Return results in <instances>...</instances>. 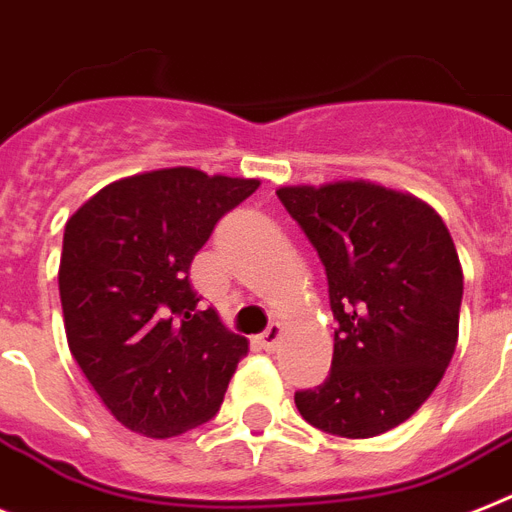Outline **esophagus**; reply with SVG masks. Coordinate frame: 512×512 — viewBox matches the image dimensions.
I'll use <instances>...</instances> for the list:
<instances>
[{
  "instance_id": "obj_1",
  "label": "esophagus",
  "mask_w": 512,
  "mask_h": 512,
  "mask_svg": "<svg viewBox=\"0 0 512 512\" xmlns=\"http://www.w3.org/2000/svg\"><path fill=\"white\" fill-rule=\"evenodd\" d=\"M280 340H282V327L277 322L269 324V327H266L264 332L259 335V342H261V348H264V350H277Z\"/></svg>"
}]
</instances>
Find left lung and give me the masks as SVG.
Listing matches in <instances>:
<instances>
[{
    "mask_svg": "<svg viewBox=\"0 0 512 512\" xmlns=\"http://www.w3.org/2000/svg\"><path fill=\"white\" fill-rule=\"evenodd\" d=\"M324 264L337 319L324 384L295 392L308 424L366 439L426 403L458 345L463 269L437 211L366 180L277 190Z\"/></svg>",
    "mask_w": 512,
    "mask_h": 512,
    "instance_id": "obj_1",
    "label": "left lung"
}]
</instances>
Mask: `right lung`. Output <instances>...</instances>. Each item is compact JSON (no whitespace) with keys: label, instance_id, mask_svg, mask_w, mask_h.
<instances>
[{"label":"right lung","instance_id":"add662e5","mask_svg":"<svg viewBox=\"0 0 512 512\" xmlns=\"http://www.w3.org/2000/svg\"><path fill=\"white\" fill-rule=\"evenodd\" d=\"M259 180L193 167L109 183L67 219L59 298L70 353L122 426L167 439L219 411L246 337L201 306L190 261Z\"/></svg>","mask_w":512,"mask_h":512}]
</instances>
